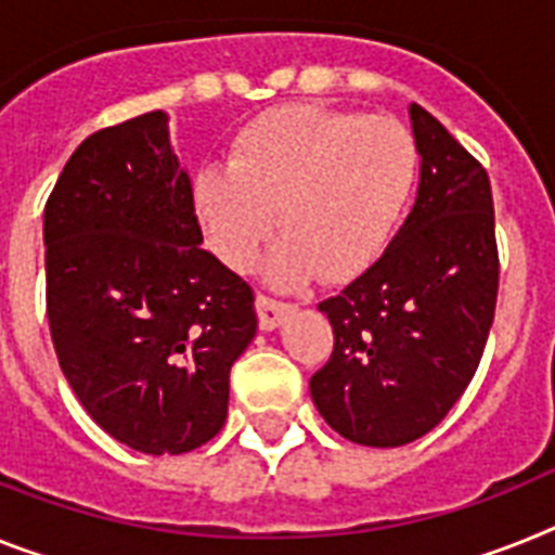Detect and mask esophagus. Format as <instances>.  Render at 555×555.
Returning <instances> with one entry per match:
<instances>
[{
  "mask_svg": "<svg viewBox=\"0 0 555 555\" xmlns=\"http://www.w3.org/2000/svg\"><path fill=\"white\" fill-rule=\"evenodd\" d=\"M256 313H259V327H262L264 333H270V330H276L285 324L287 315L293 313V307L285 305V301L259 296V299H256Z\"/></svg>",
  "mask_w": 555,
  "mask_h": 555,
  "instance_id": "1",
  "label": "esophagus"
}]
</instances>
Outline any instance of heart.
<instances>
[{
	"label": "heart",
	"mask_w": 555,
	"mask_h": 555,
	"mask_svg": "<svg viewBox=\"0 0 555 555\" xmlns=\"http://www.w3.org/2000/svg\"><path fill=\"white\" fill-rule=\"evenodd\" d=\"M417 143L392 118L291 104L236 132L228 166L208 163L191 180V208L208 248L248 270L279 222L264 276L299 287L324 270L352 276L380 254L412 197Z\"/></svg>",
	"instance_id": "1"
}]
</instances>
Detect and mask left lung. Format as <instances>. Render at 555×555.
Wrapping results in <instances>:
<instances>
[{
  "mask_svg": "<svg viewBox=\"0 0 555 555\" xmlns=\"http://www.w3.org/2000/svg\"><path fill=\"white\" fill-rule=\"evenodd\" d=\"M421 185L380 259L321 301L333 356L310 395L358 446H406L443 421L472 384L496 310L500 256L486 169L423 106H409Z\"/></svg>",
  "mask_w": 555,
  "mask_h": 555,
  "instance_id": "8db88e82",
  "label": "left lung"
}]
</instances>
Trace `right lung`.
I'll return each instance as SVG.
<instances>
[{
    "mask_svg": "<svg viewBox=\"0 0 555 555\" xmlns=\"http://www.w3.org/2000/svg\"><path fill=\"white\" fill-rule=\"evenodd\" d=\"M163 109L90 134L44 206L48 319L92 421L141 454H185L228 417L254 291L214 254Z\"/></svg>",
    "mask_w": 555,
    "mask_h": 555,
    "instance_id": "right-lung-1",
    "label": "right lung"
}]
</instances>
